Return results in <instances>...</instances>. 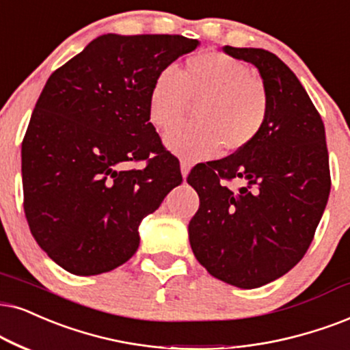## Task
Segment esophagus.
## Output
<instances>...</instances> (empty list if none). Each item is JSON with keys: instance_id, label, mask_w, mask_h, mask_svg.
I'll use <instances>...</instances> for the list:
<instances>
[{"instance_id": "obj_1", "label": "esophagus", "mask_w": 350, "mask_h": 350, "mask_svg": "<svg viewBox=\"0 0 350 350\" xmlns=\"http://www.w3.org/2000/svg\"><path fill=\"white\" fill-rule=\"evenodd\" d=\"M190 163L189 161H185V160H183L180 161V172H183V178L185 179L187 178V174H189V171H190Z\"/></svg>"}]
</instances>
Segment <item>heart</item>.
I'll list each match as a JSON object with an SVG mask.
<instances>
[{"mask_svg": "<svg viewBox=\"0 0 350 350\" xmlns=\"http://www.w3.org/2000/svg\"><path fill=\"white\" fill-rule=\"evenodd\" d=\"M197 103V121L180 124L166 134L171 152L185 160L213 157L223 148L236 153L255 142L269 113V96L254 69L218 51L189 56L179 74L163 69L150 88L148 118L167 131Z\"/></svg>", "mask_w": 350, "mask_h": 350, "instance_id": "b5f03b06", "label": "heart"}]
</instances>
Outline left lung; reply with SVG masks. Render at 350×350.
Wrapping results in <instances>:
<instances>
[{"instance_id": "8db88e82", "label": "left lung", "mask_w": 350, "mask_h": 350, "mask_svg": "<svg viewBox=\"0 0 350 350\" xmlns=\"http://www.w3.org/2000/svg\"><path fill=\"white\" fill-rule=\"evenodd\" d=\"M223 51L258 69L269 113L249 147L190 171L200 206L189 241L211 276L255 289L293 269L310 247L329 196V158L320 113L293 70L262 48ZM234 177L247 180L239 193L220 183Z\"/></svg>"}]
</instances>
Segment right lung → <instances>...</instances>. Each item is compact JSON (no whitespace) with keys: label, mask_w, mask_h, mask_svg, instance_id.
I'll use <instances>...</instances> for the list:
<instances>
[{"label":"right lung","mask_w":350,"mask_h":350,"mask_svg":"<svg viewBox=\"0 0 350 350\" xmlns=\"http://www.w3.org/2000/svg\"><path fill=\"white\" fill-rule=\"evenodd\" d=\"M198 40L95 38L48 79L22 140L24 211L53 262L77 276L111 271L139 249V224L183 183L148 118L150 88ZM129 161L144 168L126 170Z\"/></svg>","instance_id":"obj_1"}]
</instances>
